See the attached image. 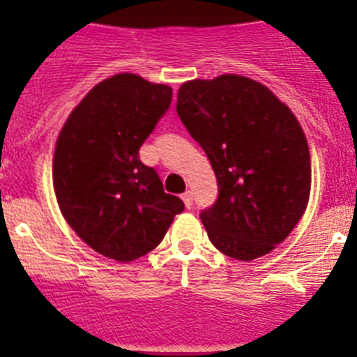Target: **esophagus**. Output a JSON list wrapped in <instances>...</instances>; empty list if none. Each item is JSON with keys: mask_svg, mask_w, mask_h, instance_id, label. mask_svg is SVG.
<instances>
[{"mask_svg": "<svg viewBox=\"0 0 357 357\" xmlns=\"http://www.w3.org/2000/svg\"><path fill=\"white\" fill-rule=\"evenodd\" d=\"M182 200H184L185 207L191 209V206H193V193H191V191H185V193L182 195Z\"/></svg>", "mask_w": 357, "mask_h": 357, "instance_id": "34e87169", "label": "esophagus"}]
</instances>
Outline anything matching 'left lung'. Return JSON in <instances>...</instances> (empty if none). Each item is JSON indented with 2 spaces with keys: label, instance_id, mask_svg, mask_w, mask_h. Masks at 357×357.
Returning a JSON list of instances; mask_svg holds the SVG:
<instances>
[{
  "label": "left lung",
  "instance_id": "obj_1",
  "mask_svg": "<svg viewBox=\"0 0 357 357\" xmlns=\"http://www.w3.org/2000/svg\"><path fill=\"white\" fill-rule=\"evenodd\" d=\"M176 114L216 175V202L200 213L211 243L239 261L272 252L311 189L307 141L291 110L259 82L222 75L182 84Z\"/></svg>",
  "mask_w": 357,
  "mask_h": 357
}]
</instances>
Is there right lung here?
<instances>
[{"label":"right lung","mask_w":357,"mask_h":357,"mask_svg":"<svg viewBox=\"0 0 357 357\" xmlns=\"http://www.w3.org/2000/svg\"><path fill=\"white\" fill-rule=\"evenodd\" d=\"M172 87L121 73L94 85L56 139L53 188L66 222L98 254L128 263L159 245L184 202L164 193L139 148Z\"/></svg>","instance_id":"obj_1"}]
</instances>
